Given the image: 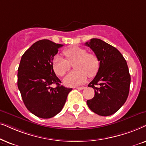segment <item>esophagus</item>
<instances>
[{
    "mask_svg": "<svg viewBox=\"0 0 146 146\" xmlns=\"http://www.w3.org/2000/svg\"><path fill=\"white\" fill-rule=\"evenodd\" d=\"M85 88V87H77V89H79V90H83V89H84Z\"/></svg>",
    "mask_w": 146,
    "mask_h": 146,
    "instance_id": "1",
    "label": "esophagus"
}]
</instances>
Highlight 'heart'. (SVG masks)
Wrapping results in <instances>:
<instances>
[{"label": "heart", "instance_id": "heart-1", "mask_svg": "<svg viewBox=\"0 0 146 146\" xmlns=\"http://www.w3.org/2000/svg\"><path fill=\"white\" fill-rule=\"evenodd\" d=\"M63 55L67 61L57 55L53 58L52 67L55 74L62 77L70 69V64L74 62L73 69L63 79L64 84L69 87H75L84 83L88 75L93 77L100 68V60L93 53H87V50L79 46H73L64 50Z\"/></svg>", "mask_w": 146, "mask_h": 146}]
</instances>
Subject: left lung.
I'll use <instances>...</instances> for the list:
<instances>
[{"instance_id": "1", "label": "left lung", "mask_w": 146, "mask_h": 146, "mask_svg": "<svg viewBox=\"0 0 146 146\" xmlns=\"http://www.w3.org/2000/svg\"><path fill=\"white\" fill-rule=\"evenodd\" d=\"M100 60L96 76L88 87L94 89L95 96L87 101L89 109L102 116L117 111L127 100L131 77L127 62L117 48L99 38L85 42Z\"/></svg>"}]
</instances>
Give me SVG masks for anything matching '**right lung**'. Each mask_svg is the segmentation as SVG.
Wrapping results in <instances>:
<instances>
[{
    "instance_id": "1",
    "label": "right lung",
    "mask_w": 146,
    "mask_h": 146,
    "mask_svg": "<svg viewBox=\"0 0 146 146\" xmlns=\"http://www.w3.org/2000/svg\"><path fill=\"white\" fill-rule=\"evenodd\" d=\"M63 44L47 39L40 40L27 49L21 57L17 85L23 101L29 111L38 117L48 119L61 111L72 88L60 85L52 62ZM52 84L57 87L53 88Z\"/></svg>"
}]
</instances>
